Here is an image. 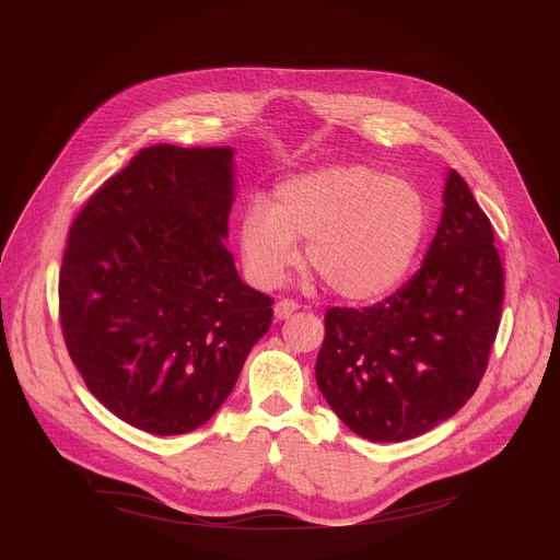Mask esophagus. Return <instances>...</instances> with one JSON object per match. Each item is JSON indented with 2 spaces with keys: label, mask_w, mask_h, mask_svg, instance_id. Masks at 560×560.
I'll return each mask as SVG.
<instances>
[{
  "label": "esophagus",
  "mask_w": 560,
  "mask_h": 560,
  "mask_svg": "<svg viewBox=\"0 0 560 560\" xmlns=\"http://www.w3.org/2000/svg\"><path fill=\"white\" fill-rule=\"evenodd\" d=\"M296 310H299V303H296V301H292V299H279L277 305H275V316L279 318V322H283V318H290Z\"/></svg>",
  "instance_id": "1"
}]
</instances>
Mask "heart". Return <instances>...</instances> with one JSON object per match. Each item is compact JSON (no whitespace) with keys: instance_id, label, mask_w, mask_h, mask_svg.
Returning a JSON list of instances; mask_svg holds the SVG:
<instances>
[{"instance_id":"heart-1","label":"heart","mask_w":560,"mask_h":560,"mask_svg":"<svg viewBox=\"0 0 560 560\" xmlns=\"http://www.w3.org/2000/svg\"><path fill=\"white\" fill-rule=\"evenodd\" d=\"M428 201L410 182L363 164H332L281 182L270 203L246 201L236 238L248 277L275 288L299 259L348 301L392 292L428 234Z\"/></svg>"}]
</instances>
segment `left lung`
Masks as SVG:
<instances>
[{"mask_svg": "<svg viewBox=\"0 0 560 560\" xmlns=\"http://www.w3.org/2000/svg\"><path fill=\"white\" fill-rule=\"evenodd\" d=\"M494 230L456 171L421 270L370 307H330L316 385L374 443L408 441L456 415L481 383L501 324Z\"/></svg>", "mask_w": 560, "mask_h": 560, "instance_id": "left-lung-1", "label": "left lung"}]
</instances>
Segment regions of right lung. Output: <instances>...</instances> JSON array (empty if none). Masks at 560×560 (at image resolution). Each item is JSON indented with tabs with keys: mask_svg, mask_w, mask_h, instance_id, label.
<instances>
[{
	"mask_svg": "<svg viewBox=\"0 0 560 560\" xmlns=\"http://www.w3.org/2000/svg\"><path fill=\"white\" fill-rule=\"evenodd\" d=\"M234 150L150 145L77 214L59 272L68 354L97 401L159 436L223 406L272 299L236 275L223 238Z\"/></svg>",
	"mask_w": 560,
	"mask_h": 560,
	"instance_id": "1",
	"label": "right lung"
}]
</instances>
